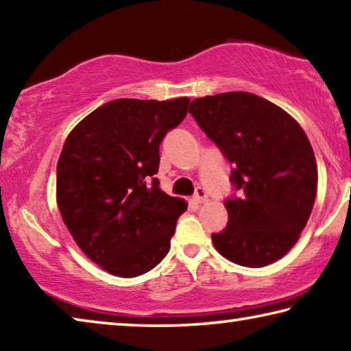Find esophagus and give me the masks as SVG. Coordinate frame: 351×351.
I'll use <instances>...</instances> for the list:
<instances>
[{
    "label": "esophagus",
    "mask_w": 351,
    "mask_h": 351,
    "mask_svg": "<svg viewBox=\"0 0 351 351\" xmlns=\"http://www.w3.org/2000/svg\"><path fill=\"white\" fill-rule=\"evenodd\" d=\"M195 201H197L198 204H204L206 203V201H207V193H206L204 189H201V187L197 189V192H195Z\"/></svg>",
    "instance_id": "1"
}]
</instances>
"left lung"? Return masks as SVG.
<instances>
[{"mask_svg": "<svg viewBox=\"0 0 351 351\" xmlns=\"http://www.w3.org/2000/svg\"><path fill=\"white\" fill-rule=\"evenodd\" d=\"M189 112L234 164L241 198L224 203L229 223L212 234L232 263L263 268L289 252L311 215L317 165L304 128L280 106L245 91L192 100Z\"/></svg>", "mask_w": 351, "mask_h": 351, "instance_id": "left-lung-1", "label": "left lung"}]
</instances>
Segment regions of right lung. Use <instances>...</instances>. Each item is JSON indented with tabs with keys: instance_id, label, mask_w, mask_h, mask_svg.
Returning a JSON list of instances; mask_svg holds the SVG:
<instances>
[{
	"instance_id": "right-lung-1",
	"label": "right lung",
	"mask_w": 351,
	"mask_h": 351,
	"mask_svg": "<svg viewBox=\"0 0 351 351\" xmlns=\"http://www.w3.org/2000/svg\"><path fill=\"white\" fill-rule=\"evenodd\" d=\"M189 97L117 99L68 134L57 162V206L77 246L117 277L153 269L170 249L187 203L153 178L159 145L187 114Z\"/></svg>"
}]
</instances>
